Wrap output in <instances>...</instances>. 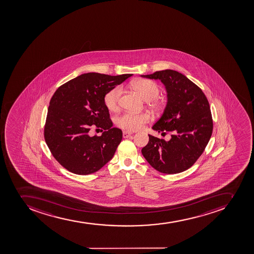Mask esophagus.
I'll return each instance as SVG.
<instances>
[{"label":"esophagus","instance_id":"34e87169","mask_svg":"<svg viewBox=\"0 0 254 254\" xmlns=\"http://www.w3.org/2000/svg\"><path fill=\"white\" fill-rule=\"evenodd\" d=\"M131 135H132V133L130 132V131H127V130H124V132H123V136H124V138H127V137Z\"/></svg>","mask_w":254,"mask_h":254}]
</instances>
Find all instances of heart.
Returning <instances> with one entry per match:
<instances>
[{"instance_id": "heart-1", "label": "heart", "mask_w": 254, "mask_h": 254, "mask_svg": "<svg viewBox=\"0 0 254 254\" xmlns=\"http://www.w3.org/2000/svg\"><path fill=\"white\" fill-rule=\"evenodd\" d=\"M133 89L138 92L145 101H150L151 106L155 109L161 107V102L157 99L161 92L159 84L151 79H141L133 82ZM123 93L121 86H116L106 92L104 97V103L111 111H116L119 108V102ZM150 115L147 113L127 112L120 115L116 120V124L119 127L124 130L134 131L140 130L146 124L150 121Z\"/></svg>"}]
</instances>
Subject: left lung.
<instances>
[{"mask_svg":"<svg viewBox=\"0 0 254 254\" xmlns=\"http://www.w3.org/2000/svg\"><path fill=\"white\" fill-rule=\"evenodd\" d=\"M141 76L160 79L166 86L167 105L153 129L172 133L169 141L148 135L142 154L161 173L186 171L203 153L213 132L209 101L202 90L180 72L160 70Z\"/></svg>","mask_w":254,"mask_h":254,"instance_id":"8db88e82","label":"left lung"}]
</instances>
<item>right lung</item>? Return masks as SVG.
<instances>
[{
	"label": "right lung",
	"instance_id": "obj_1",
	"mask_svg": "<svg viewBox=\"0 0 254 254\" xmlns=\"http://www.w3.org/2000/svg\"><path fill=\"white\" fill-rule=\"evenodd\" d=\"M87 73L60 86L50 101L44 136L59 164L71 173L85 175L102 168L115 155L123 132L112 127L104 103L106 92L131 76ZM101 127L91 137V127Z\"/></svg>",
	"mask_w": 254,
	"mask_h": 254
}]
</instances>
